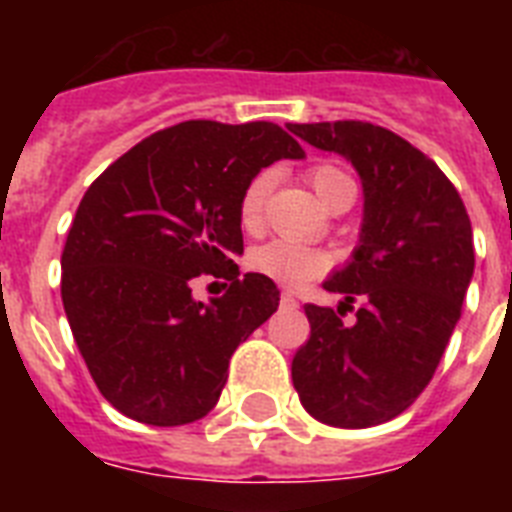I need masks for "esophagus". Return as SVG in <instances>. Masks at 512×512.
Here are the masks:
<instances>
[{
	"mask_svg": "<svg viewBox=\"0 0 512 512\" xmlns=\"http://www.w3.org/2000/svg\"><path fill=\"white\" fill-rule=\"evenodd\" d=\"M281 305H284V308H297L295 295H292V292H284V295H281Z\"/></svg>",
	"mask_w": 512,
	"mask_h": 512,
	"instance_id": "esophagus-1",
	"label": "esophagus"
}]
</instances>
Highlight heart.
Instances as JSON below:
<instances>
[{"label": "heart", "instance_id": "b5f03b06", "mask_svg": "<svg viewBox=\"0 0 512 512\" xmlns=\"http://www.w3.org/2000/svg\"><path fill=\"white\" fill-rule=\"evenodd\" d=\"M308 183L316 191L324 207L332 209L337 201L353 199L356 196V185L350 180L340 167H332V164H319L308 172ZM268 188H271V175L268 172H260L247 183L244 193L239 199V220L244 228L255 231L257 225L263 223V207L265 196H268ZM249 265L252 271L263 273L268 279L279 281L284 287H297L303 281H311L316 276L327 271V255L313 247H303V244H295V241H268L263 247H257L252 255H249Z\"/></svg>", "mask_w": 512, "mask_h": 512}]
</instances>
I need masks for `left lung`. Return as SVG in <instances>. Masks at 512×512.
<instances>
[{"mask_svg":"<svg viewBox=\"0 0 512 512\" xmlns=\"http://www.w3.org/2000/svg\"><path fill=\"white\" fill-rule=\"evenodd\" d=\"M345 156L364 188V223L348 265L324 281L335 308L305 305L311 337L292 358L305 412L332 428H372L409 409L433 380L473 279V228L436 162L369 122L289 124ZM357 321L341 324V311Z\"/></svg>","mask_w":512,"mask_h":512,"instance_id":"left-lung-1","label":"left lung"}]
</instances>
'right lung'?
Segmentation results:
<instances>
[{
    "label": "right lung",
    "instance_id": "obj_1",
    "mask_svg": "<svg viewBox=\"0 0 512 512\" xmlns=\"http://www.w3.org/2000/svg\"><path fill=\"white\" fill-rule=\"evenodd\" d=\"M271 122L191 119L119 156L87 188L68 231L60 295L84 364L108 404L172 428L215 409L228 361L279 308L263 273H244L239 199L263 167L303 159ZM228 278L199 304L190 281Z\"/></svg>",
    "mask_w": 512,
    "mask_h": 512
}]
</instances>
